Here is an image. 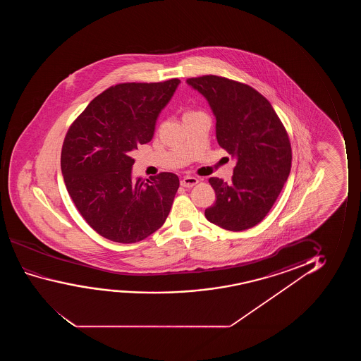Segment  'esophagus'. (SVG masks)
<instances>
[{
	"label": "esophagus",
	"mask_w": 361,
	"mask_h": 361,
	"mask_svg": "<svg viewBox=\"0 0 361 361\" xmlns=\"http://www.w3.org/2000/svg\"><path fill=\"white\" fill-rule=\"evenodd\" d=\"M180 183H181V186H183V188H193L195 185H197L198 178H193V176H185Z\"/></svg>",
	"instance_id": "1"
}]
</instances>
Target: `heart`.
Here are the masks:
<instances>
[{
	"instance_id": "1",
	"label": "heart",
	"mask_w": 361,
	"mask_h": 361,
	"mask_svg": "<svg viewBox=\"0 0 361 361\" xmlns=\"http://www.w3.org/2000/svg\"><path fill=\"white\" fill-rule=\"evenodd\" d=\"M188 114H191V112H188Z\"/></svg>"
}]
</instances>
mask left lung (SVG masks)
<instances>
[{
	"label": "left lung",
	"mask_w": 361,
	"mask_h": 361,
	"mask_svg": "<svg viewBox=\"0 0 361 361\" xmlns=\"http://www.w3.org/2000/svg\"><path fill=\"white\" fill-rule=\"evenodd\" d=\"M186 81L207 99L217 121L218 144L237 160L231 183L208 180L217 200L204 216L232 232L254 227L270 212L290 175L286 129L271 104L249 85L217 75Z\"/></svg>",
	"instance_id": "8db88e82"
}]
</instances>
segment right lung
Segmentation results:
<instances>
[{
  "label": "right lung",
  "mask_w": 361,
  "mask_h": 361,
  "mask_svg": "<svg viewBox=\"0 0 361 361\" xmlns=\"http://www.w3.org/2000/svg\"><path fill=\"white\" fill-rule=\"evenodd\" d=\"M178 84L170 79L111 86L65 135L60 164L66 190L90 227L112 242H140L168 218L178 175L160 173L134 183L130 152L152 140L159 114Z\"/></svg>",
  "instance_id": "1"
}]
</instances>
